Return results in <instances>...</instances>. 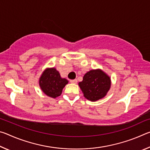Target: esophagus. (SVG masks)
Returning <instances> with one entry per match:
<instances>
[{"mask_svg": "<svg viewBox=\"0 0 150 150\" xmlns=\"http://www.w3.org/2000/svg\"><path fill=\"white\" fill-rule=\"evenodd\" d=\"M70 82L71 83H77V79H72V80H70Z\"/></svg>", "mask_w": 150, "mask_h": 150, "instance_id": "obj_1", "label": "esophagus"}]
</instances>
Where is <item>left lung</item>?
I'll list each match as a JSON object with an SVG mask.
<instances>
[{
	"mask_svg": "<svg viewBox=\"0 0 150 150\" xmlns=\"http://www.w3.org/2000/svg\"><path fill=\"white\" fill-rule=\"evenodd\" d=\"M111 81L108 75L100 69L88 71L79 83L85 97L91 101H96L106 96L110 88Z\"/></svg>",
	"mask_w": 150,
	"mask_h": 150,
	"instance_id": "8db88e82",
	"label": "left lung"
}]
</instances>
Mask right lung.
Returning <instances> with one entry per match:
<instances>
[{"label":"right lung","mask_w":150,"mask_h":150,"mask_svg":"<svg viewBox=\"0 0 150 150\" xmlns=\"http://www.w3.org/2000/svg\"><path fill=\"white\" fill-rule=\"evenodd\" d=\"M67 83L68 81L61 77L59 73L54 67L45 69L39 80L40 87L43 92L54 98L61 95L63 88Z\"/></svg>","instance_id":"1"}]
</instances>
